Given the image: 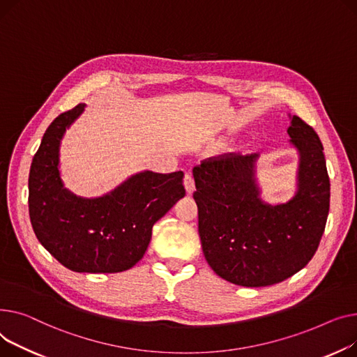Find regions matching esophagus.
Here are the masks:
<instances>
[{"label":"esophagus","instance_id":"obj_1","mask_svg":"<svg viewBox=\"0 0 357 357\" xmlns=\"http://www.w3.org/2000/svg\"><path fill=\"white\" fill-rule=\"evenodd\" d=\"M184 185H185L187 193H193V190H195V178H193V174L190 172H187L185 176H184Z\"/></svg>","mask_w":357,"mask_h":357}]
</instances>
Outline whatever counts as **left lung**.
Listing matches in <instances>:
<instances>
[{"label":"left lung","mask_w":357,"mask_h":357,"mask_svg":"<svg viewBox=\"0 0 357 357\" xmlns=\"http://www.w3.org/2000/svg\"><path fill=\"white\" fill-rule=\"evenodd\" d=\"M300 153L296 197L271 206L254 178L258 154H222L193 169L203 254L216 274L242 287L278 284L316 254L330 207V178L323 144L294 115L288 128Z\"/></svg>","instance_id":"obj_1"}]
</instances>
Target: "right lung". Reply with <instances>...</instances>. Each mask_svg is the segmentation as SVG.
Segmentation results:
<instances>
[{
    "label": "right lung",
    "instance_id": "obj_1",
    "mask_svg": "<svg viewBox=\"0 0 357 357\" xmlns=\"http://www.w3.org/2000/svg\"><path fill=\"white\" fill-rule=\"evenodd\" d=\"M83 108L79 103L60 114L46 130L30 169L29 213L38 242L61 265L114 274L144 257L154 223L185 195L184 173L144 172L102 197L73 196L59 176V145Z\"/></svg>",
    "mask_w": 357,
    "mask_h": 357
}]
</instances>
